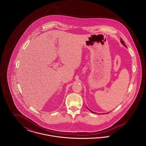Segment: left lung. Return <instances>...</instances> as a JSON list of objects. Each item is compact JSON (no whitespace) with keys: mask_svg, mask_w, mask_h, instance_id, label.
<instances>
[{"mask_svg":"<svg viewBox=\"0 0 146 146\" xmlns=\"http://www.w3.org/2000/svg\"><path fill=\"white\" fill-rule=\"evenodd\" d=\"M120 39H121V40H120V42H121V44H123V45H124V46L125 47H126V46L125 45V44H124V42L123 41V39H122L121 38H120ZM91 111L92 113H95V112H94V111Z\"/></svg>","mask_w":146,"mask_h":146,"instance_id":"8db88e82","label":"left lung"}]
</instances>
